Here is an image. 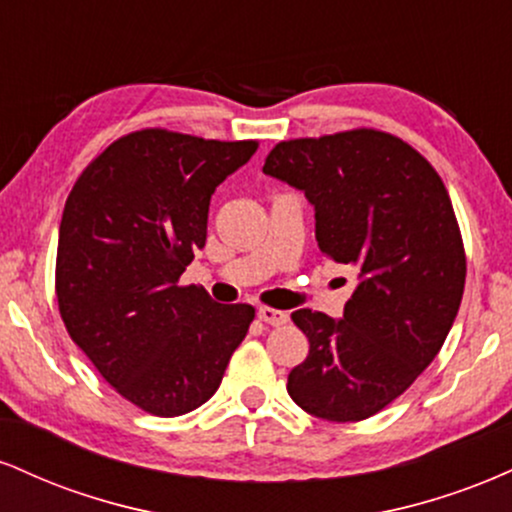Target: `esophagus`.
Returning a JSON list of instances; mask_svg holds the SVG:
<instances>
[{"mask_svg":"<svg viewBox=\"0 0 512 512\" xmlns=\"http://www.w3.org/2000/svg\"><path fill=\"white\" fill-rule=\"evenodd\" d=\"M257 317H260L262 322H267V325H272V327H281V325H286V322H289V315L284 313V310H276V308H262L257 310Z\"/></svg>","mask_w":512,"mask_h":512,"instance_id":"esophagus-1","label":"esophagus"}]
</instances>
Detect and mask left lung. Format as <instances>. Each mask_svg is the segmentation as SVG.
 <instances>
[{"label": "left lung", "mask_w": 512, "mask_h": 512, "mask_svg": "<svg viewBox=\"0 0 512 512\" xmlns=\"http://www.w3.org/2000/svg\"><path fill=\"white\" fill-rule=\"evenodd\" d=\"M262 170L310 199L322 255L358 269L342 320L291 315L310 354L286 390L320 419H368L424 373L460 310L467 257L448 190L414 146L373 127L279 142Z\"/></svg>", "instance_id": "left-lung-1"}]
</instances>
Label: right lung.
<instances>
[{
  "label": "right lung",
  "instance_id": "right-lung-1",
  "mask_svg": "<svg viewBox=\"0 0 512 512\" xmlns=\"http://www.w3.org/2000/svg\"><path fill=\"white\" fill-rule=\"evenodd\" d=\"M257 146L137 129L88 163L64 204L62 322L105 383L146 414L202 407L255 320L252 305L214 303L180 276L207 243L211 195Z\"/></svg>",
  "mask_w": 512,
  "mask_h": 512
}]
</instances>
